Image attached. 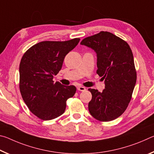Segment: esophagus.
I'll return each mask as SVG.
<instances>
[{
	"mask_svg": "<svg viewBox=\"0 0 154 154\" xmlns=\"http://www.w3.org/2000/svg\"><path fill=\"white\" fill-rule=\"evenodd\" d=\"M77 88V90L82 91V92H84V91L86 90V89H85V87L82 86V85H79V86H78Z\"/></svg>",
	"mask_w": 154,
	"mask_h": 154,
	"instance_id": "obj_1",
	"label": "esophagus"
}]
</instances>
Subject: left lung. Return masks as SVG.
I'll list each match as a JSON object with an SVG mask.
<instances>
[{"label":"left lung","instance_id":"left-lung-1","mask_svg":"<svg viewBox=\"0 0 154 154\" xmlns=\"http://www.w3.org/2000/svg\"><path fill=\"white\" fill-rule=\"evenodd\" d=\"M82 45L93 49L97 55L96 71L105 79L102 92L91 89L88 109L100 122L118 118L126 111L137 82L133 54L127 42L109 32L101 31L82 41Z\"/></svg>","mask_w":154,"mask_h":154}]
</instances>
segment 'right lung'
<instances>
[{
    "label": "right lung",
    "mask_w": 154,
    "mask_h": 154,
    "mask_svg": "<svg viewBox=\"0 0 154 154\" xmlns=\"http://www.w3.org/2000/svg\"><path fill=\"white\" fill-rule=\"evenodd\" d=\"M80 38L65 41H46L31 47L20 64V90L29 110L43 120L60 116L66 100L76 92L74 85H65L53 81L60 71L66 54Z\"/></svg>",
    "instance_id": "1"
}]
</instances>
